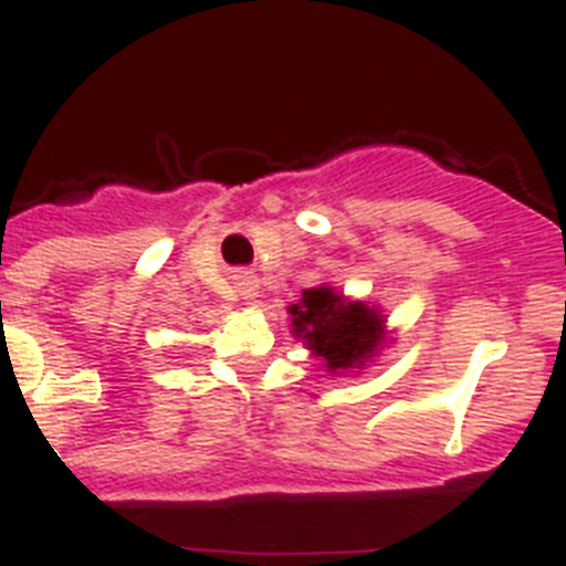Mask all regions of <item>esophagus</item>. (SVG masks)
<instances>
[{"mask_svg": "<svg viewBox=\"0 0 566 566\" xmlns=\"http://www.w3.org/2000/svg\"><path fill=\"white\" fill-rule=\"evenodd\" d=\"M234 292H238L240 300L252 303V300L260 294L258 277H252V274H238V277H234Z\"/></svg>", "mask_w": 566, "mask_h": 566, "instance_id": "obj_1", "label": "esophagus"}]
</instances>
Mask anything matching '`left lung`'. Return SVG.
I'll use <instances>...</instances> for the list:
<instances>
[{"label":"left lung","mask_w":566,"mask_h":566,"mask_svg":"<svg viewBox=\"0 0 566 566\" xmlns=\"http://www.w3.org/2000/svg\"><path fill=\"white\" fill-rule=\"evenodd\" d=\"M289 314L294 339L306 345L328 374H359L377 359L385 343H391L382 308L345 297L328 283L303 289V297L289 306Z\"/></svg>","instance_id":"left-lung-1"}]
</instances>
